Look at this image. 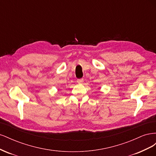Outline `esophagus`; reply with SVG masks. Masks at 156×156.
<instances>
[{
	"label": "esophagus",
	"instance_id": "1",
	"mask_svg": "<svg viewBox=\"0 0 156 156\" xmlns=\"http://www.w3.org/2000/svg\"><path fill=\"white\" fill-rule=\"evenodd\" d=\"M83 82H84L83 79H79L77 80V83L78 84H82Z\"/></svg>",
	"mask_w": 156,
	"mask_h": 156
}]
</instances>
